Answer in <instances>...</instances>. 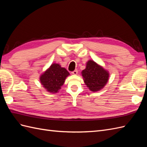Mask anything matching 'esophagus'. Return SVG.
<instances>
[{"label": "esophagus", "instance_id": "34e87169", "mask_svg": "<svg viewBox=\"0 0 147 147\" xmlns=\"http://www.w3.org/2000/svg\"><path fill=\"white\" fill-rule=\"evenodd\" d=\"M72 74H74V75H77L78 74V70L77 69L74 70V71H72Z\"/></svg>", "mask_w": 147, "mask_h": 147}]
</instances>
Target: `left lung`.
<instances>
[{"mask_svg": "<svg viewBox=\"0 0 147 147\" xmlns=\"http://www.w3.org/2000/svg\"><path fill=\"white\" fill-rule=\"evenodd\" d=\"M84 82L91 91H97L108 82L109 74L94 61H88L86 69L82 71Z\"/></svg>", "mask_w": 147, "mask_h": 147, "instance_id": "8db88e82", "label": "left lung"}]
</instances>
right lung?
<instances>
[{"label":"right lung","mask_w":147,"mask_h":147,"mask_svg":"<svg viewBox=\"0 0 147 147\" xmlns=\"http://www.w3.org/2000/svg\"><path fill=\"white\" fill-rule=\"evenodd\" d=\"M69 73L65 68L57 64H53L45 73L43 74L40 80L43 87L52 93L57 92L63 85L65 78Z\"/></svg>","instance_id":"obj_1"}]
</instances>
